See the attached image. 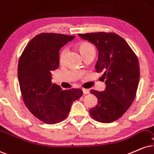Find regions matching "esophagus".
I'll list each match as a JSON object with an SVG mask.
<instances>
[{"mask_svg":"<svg viewBox=\"0 0 154 154\" xmlns=\"http://www.w3.org/2000/svg\"><path fill=\"white\" fill-rule=\"evenodd\" d=\"M83 94H89V90L84 88V89H83Z\"/></svg>","mask_w":154,"mask_h":154,"instance_id":"obj_1","label":"esophagus"}]
</instances>
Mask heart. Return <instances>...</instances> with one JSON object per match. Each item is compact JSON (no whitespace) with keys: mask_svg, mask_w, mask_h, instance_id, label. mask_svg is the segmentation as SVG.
Segmentation results:
<instances>
[{"mask_svg":"<svg viewBox=\"0 0 154 154\" xmlns=\"http://www.w3.org/2000/svg\"><path fill=\"white\" fill-rule=\"evenodd\" d=\"M79 52H80V53L81 55V54L84 53V52L89 51V50H94V48L91 46V45L88 44V43L85 42V43H82V44L79 45ZM66 49H63L60 53V60H63V58H64L65 55H66Z\"/></svg>","mask_w":154,"mask_h":154,"instance_id":"b5f03b06","label":"heart"}]
</instances>
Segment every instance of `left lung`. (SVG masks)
I'll use <instances>...</instances> for the list:
<instances>
[{"mask_svg":"<svg viewBox=\"0 0 154 154\" xmlns=\"http://www.w3.org/2000/svg\"><path fill=\"white\" fill-rule=\"evenodd\" d=\"M82 39L97 47L99 58L96 71L103 73L106 89L90 92L98 99V104L89 109L93 119L109 123L118 120L134 101L140 79L138 57L122 37L113 32L79 34Z\"/></svg>","mask_w":154,"mask_h":154,"instance_id":"left-lung-1","label":"left lung"}]
</instances>
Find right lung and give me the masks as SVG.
Here are the masks:
<instances>
[{"instance_id":"obj_1","label":"right lung","mask_w":154,"mask_h":154,"mask_svg":"<svg viewBox=\"0 0 154 154\" xmlns=\"http://www.w3.org/2000/svg\"><path fill=\"white\" fill-rule=\"evenodd\" d=\"M75 36L56 33L37 34L27 44L19 58L18 79L23 101L34 116L47 124L68 117L81 88L63 90L52 84L51 73L59 67V50Z\"/></svg>"}]
</instances>
